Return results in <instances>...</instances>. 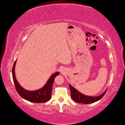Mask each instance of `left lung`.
<instances>
[{"label":"left lung","instance_id":"obj_1","mask_svg":"<svg viewBox=\"0 0 125 125\" xmlns=\"http://www.w3.org/2000/svg\"><path fill=\"white\" fill-rule=\"evenodd\" d=\"M69 87L71 91V96L72 99H73L74 101L78 103H82V104H91L93 103H94L95 102H97L98 100L102 99L103 97L105 95L106 93V91L103 93L101 95L97 97H92V96H87L81 93L80 92H78L77 89H76L75 88L71 86V85L69 84Z\"/></svg>","mask_w":125,"mask_h":125}]
</instances>
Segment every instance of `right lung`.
I'll use <instances>...</instances> for the list:
<instances>
[{"mask_svg":"<svg viewBox=\"0 0 125 125\" xmlns=\"http://www.w3.org/2000/svg\"><path fill=\"white\" fill-rule=\"evenodd\" d=\"M16 62V60L15 61L14 65H13L12 74L15 88L19 94L23 99L33 103H45L49 101L52 97V87L54 80L56 76L59 75V72L55 73L50 76L47 82L46 83V84L42 88L37 91H30L22 88L17 82L15 75V67Z\"/></svg>","mask_w":125,"mask_h":125,"instance_id":"right-lung-1","label":"right lung"}]
</instances>
